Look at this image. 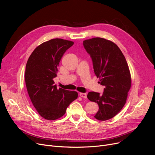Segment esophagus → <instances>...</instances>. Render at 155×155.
Here are the masks:
<instances>
[{"mask_svg":"<svg viewBox=\"0 0 155 155\" xmlns=\"http://www.w3.org/2000/svg\"><path fill=\"white\" fill-rule=\"evenodd\" d=\"M80 96L83 98L86 99L87 98V94L86 93H80Z\"/></svg>","mask_w":155,"mask_h":155,"instance_id":"34e87169","label":"esophagus"}]
</instances>
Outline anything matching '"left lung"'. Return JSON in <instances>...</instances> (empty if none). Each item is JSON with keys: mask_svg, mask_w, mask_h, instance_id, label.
<instances>
[{"mask_svg": "<svg viewBox=\"0 0 155 155\" xmlns=\"http://www.w3.org/2000/svg\"><path fill=\"white\" fill-rule=\"evenodd\" d=\"M83 45L91 57L95 75L104 86L102 95L90 92L87 98L99 105L94 117L106 120L117 115L126 104L131 86L128 64L119 48L109 40L94 38L84 41Z\"/></svg>", "mask_w": 155, "mask_h": 155, "instance_id": "obj_1", "label": "left lung"}]
</instances>
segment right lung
<instances>
[{
	"label": "right lung",
	"instance_id": "add662e5",
	"mask_svg": "<svg viewBox=\"0 0 155 155\" xmlns=\"http://www.w3.org/2000/svg\"><path fill=\"white\" fill-rule=\"evenodd\" d=\"M74 44L52 39L36 47L27 61L25 82L30 99L39 114L47 120L62 117L78 97L75 91L57 88L53 81L63 54Z\"/></svg>",
	"mask_w": 155,
	"mask_h": 155
}]
</instances>
